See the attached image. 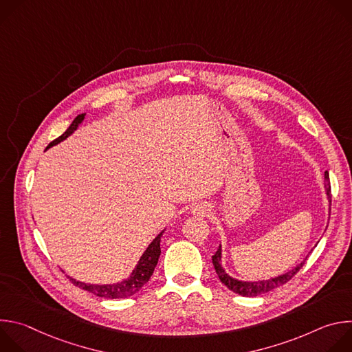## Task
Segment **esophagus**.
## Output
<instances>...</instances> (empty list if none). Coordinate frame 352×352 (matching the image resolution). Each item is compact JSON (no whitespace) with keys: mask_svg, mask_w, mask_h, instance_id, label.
<instances>
[{"mask_svg":"<svg viewBox=\"0 0 352 352\" xmlns=\"http://www.w3.org/2000/svg\"><path fill=\"white\" fill-rule=\"evenodd\" d=\"M210 212V206L208 205V204H205V202H200V204H195L193 205V208H192V213L195 214V216H206L208 213Z\"/></svg>","mask_w":352,"mask_h":352,"instance_id":"esophagus-1","label":"esophagus"}]
</instances>
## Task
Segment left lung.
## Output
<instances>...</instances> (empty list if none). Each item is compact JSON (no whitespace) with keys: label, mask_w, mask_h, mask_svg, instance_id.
Masks as SVG:
<instances>
[{"label":"left lung","mask_w":352,"mask_h":352,"mask_svg":"<svg viewBox=\"0 0 352 352\" xmlns=\"http://www.w3.org/2000/svg\"><path fill=\"white\" fill-rule=\"evenodd\" d=\"M324 188H326V195H327V199H329V204L331 205V195H330V181H329V173L326 171L324 173ZM221 259H223V255H221V245L219 246L217 252L212 256V261H213V266L216 269V273L220 278V281L228 288L231 289L232 292L235 294H239L242 296H256V295H261V294H265V292H269L283 284H285L287 281H289L298 272L299 269L305 265V261L304 259L302 262H300L296 267H294L292 270H288L287 273L284 274H280L277 277H272V278H267V280H259V281H242V280H238V278H234L231 277L226 270L224 267L221 266Z\"/></svg>","instance_id":"left-lung-1"}]
</instances>
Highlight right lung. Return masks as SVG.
Returning a JSON list of instances; mask_svg holds the SVG:
<instances>
[{
  "label": "right lung",
  "instance_id": "add662e5",
  "mask_svg": "<svg viewBox=\"0 0 352 352\" xmlns=\"http://www.w3.org/2000/svg\"><path fill=\"white\" fill-rule=\"evenodd\" d=\"M85 116L86 114H79L74 121L72 124L69 125V128L60 136L57 138L56 140H53L52 143H50L47 148H50L52 146L65 140L68 136H71L74 133V131L78 129V126L82 124V121L85 120ZM164 230L148 243V246L146 248L144 252L142 254L138 265L135 266V269L132 270V273L129 274L128 278L120 281V283H116V284H90V283H83V281H78L72 277H69V280L80 287L82 289H86L97 296H102V298H111V299H117V298H128L133 294H136L147 281L148 278L152 277L153 272H155V267L159 262V258H160V241H162V235H163Z\"/></svg>",
  "mask_w": 352,
  "mask_h": 352
}]
</instances>
